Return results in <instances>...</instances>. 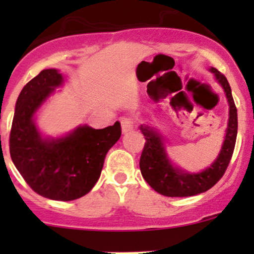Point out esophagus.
I'll list each match as a JSON object with an SVG mask.
<instances>
[{
  "mask_svg": "<svg viewBox=\"0 0 254 254\" xmlns=\"http://www.w3.org/2000/svg\"><path fill=\"white\" fill-rule=\"evenodd\" d=\"M121 124H122V131H123V133L129 132V131L133 129V122L132 119L130 118H122Z\"/></svg>",
  "mask_w": 254,
  "mask_h": 254,
  "instance_id": "1",
  "label": "esophagus"
}]
</instances>
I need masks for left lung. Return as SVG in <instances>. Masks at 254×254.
<instances>
[{
    "instance_id": "left-lung-1",
    "label": "left lung",
    "mask_w": 254,
    "mask_h": 254,
    "mask_svg": "<svg viewBox=\"0 0 254 254\" xmlns=\"http://www.w3.org/2000/svg\"><path fill=\"white\" fill-rule=\"evenodd\" d=\"M220 83L229 105V118L220 153L205 170L190 173L172 162L165 145V137L153 125L142 124L145 143L139 160L142 177L157 193L167 197H191L208 191L216 184L228 167L238 135V112L233 100L232 89L226 76L217 69H209Z\"/></svg>"
}]
</instances>
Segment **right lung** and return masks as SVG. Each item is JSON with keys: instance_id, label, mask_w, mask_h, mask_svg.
<instances>
[{"instance_id": "obj_1", "label": "right lung", "mask_w": 254, "mask_h": 254, "mask_svg": "<svg viewBox=\"0 0 254 254\" xmlns=\"http://www.w3.org/2000/svg\"><path fill=\"white\" fill-rule=\"evenodd\" d=\"M57 69H44L20 92L11 123L9 150L16 170L30 188L54 200H74L100 178L107 151L122 135L121 123L105 129L78 125L64 136H44L36 124L40 107L62 87Z\"/></svg>"}]
</instances>
